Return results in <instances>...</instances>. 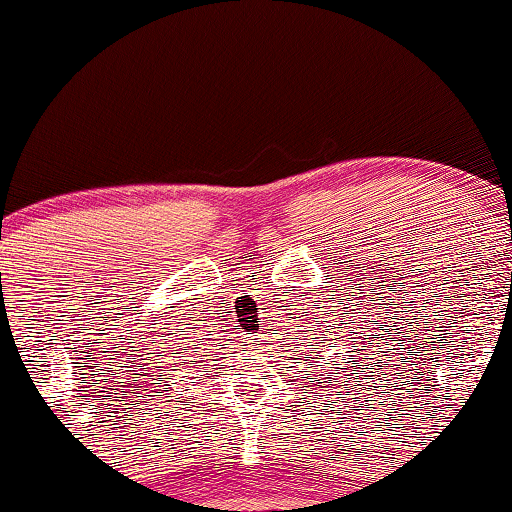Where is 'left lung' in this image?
Instances as JSON below:
<instances>
[{
	"label": "left lung",
	"instance_id": "obj_1",
	"mask_svg": "<svg viewBox=\"0 0 512 512\" xmlns=\"http://www.w3.org/2000/svg\"><path fill=\"white\" fill-rule=\"evenodd\" d=\"M315 320H317V317H315ZM317 327H320V322H317ZM310 332H313V330H310ZM334 334H337V332H334ZM325 337H327V334H317V337H313L315 342H308V354H303V358H305V361H308L310 368H313V356L315 354H322V351H315V349H320V346H322V349H327V339ZM332 363H334V366H339L337 361H332ZM342 363H346V366H351V361H346L344 356H342ZM351 368H354V366H351ZM310 383H313V380H310Z\"/></svg>",
	"mask_w": 512,
	"mask_h": 512
}]
</instances>
